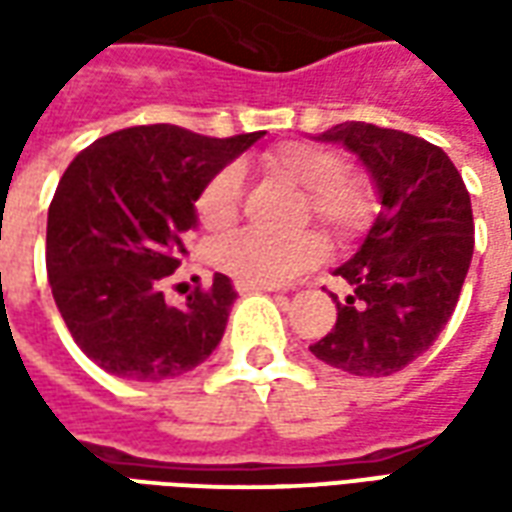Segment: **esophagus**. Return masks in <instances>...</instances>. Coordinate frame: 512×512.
Wrapping results in <instances>:
<instances>
[{"label": "esophagus", "instance_id": "1", "mask_svg": "<svg viewBox=\"0 0 512 512\" xmlns=\"http://www.w3.org/2000/svg\"><path fill=\"white\" fill-rule=\"evenodd\" d=\"M235 290L246 296V293H263V290H274V288H263V285H249V282H235Z\"/></svg>", "mask_w": 512, "mask_h": 512}]
</instances>
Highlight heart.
<instances>
[{
	"label": "heart",
	"mask_w": 512,
	"mask_h": 512,
	"mask_svg": "<svg viewBox=\"0 0 512 512\" xmlns=\"http://www.w3.org/2000/svg\"><path fill=\"white\" fill-rule=\"evenodd\" d=\"M263 167L304 189V202L312 219L340 238L365 230L373 216V191L362 178L340 172L343 161L337 153L310 142H285L274 147ZM241 202V169H219L197 200L200 219L208 227H224L235 219ZM323 257V241L310 230L293 235H266L257 230H238L224 235L213 246V263L238 282L249 285H285L304 274Z\"/></svg>",
	"instance_id": "1"
}]
</instances>
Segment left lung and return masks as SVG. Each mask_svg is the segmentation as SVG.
Instances as JSON below:
<instances>
[{"mask_svg": "<svg viewBox=\"0 0 512 512\" xmlns=\"http://www.w3.org/2000/svg\"><path fill=\"white\" fill-rule=\"evenodd\" d=\"M315 142L351 150L378 194L362 244L334 274L351 285L337 323L310 351L351 376H392L436 343L474 252L472 200L441 147L373 123H340Z\"/></svg>", "mask_w": 512, "mask_h": 512, "instance_id": "1", "label": "left lung"}]
</instances>
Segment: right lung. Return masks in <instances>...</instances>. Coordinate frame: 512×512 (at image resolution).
<instances>
[{
    "instance_id": "obj_1",
    "label": "right lung",
    "mask_w": 512,
    "mask_h": 512,
    "mask_svg": "<svg viewBox=\"0 0 512 512\" xmlns=\"http://www.w3.org/2000/svg\"><path fill=\"white\" fill-rule=\"evenodd\" d=\"M266 131L211 139L186 128L134 126L95 139L57 183L46 224V271L68 332L106 373L164 381L202 365L222 343L235 301L224 274L186 304L161 279L186 255L205 183Z\"/></svg>"
}]
</instances>
